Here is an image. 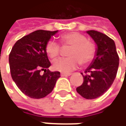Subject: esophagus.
<instances>
[{
  "label": "esophagus",
  "instance_id": "1",
  "mask_svg": "<svg viewBox=\"0 0 126 126\" xmlns=\"http://www.w3.org/2000/svg\"><path fill=\"white\" fill-rule=\"evenodd\" d=\"M61 77H68V76H70L71 74H67V73H61Z\"/></svg>",
  "mask_w": 126,
  "mask_h": 126
}]
</instances>
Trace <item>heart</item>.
Wrapping results in <instances>:
<instances>
[{"label": "heart", "mask_w": 126, "mask_h": 126, "mask_svg": "<svg viewBox=\"0 0 126 126\" xmlns=\"http://www.w3.org/2000/svg\"><path fill=\"white\" fill-rule=\"evenodd\" d=\"M62 47L70 46L65 58L59 59L53 63L55 70L62 73H69L81 64L85 66L90 63L95 55V46L93 42L78 32H70L60 36ZM47 55L52 60L57 59L61 53L60 44L54 41H49L45 46Z\"/></svg>", "instance_id": "b5f03b06"}]
</instances>
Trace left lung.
<instances>
[{
	"label": "left lung",
	"instance_id": "1",
	"mask_svg": "<svg viewBox=\"0 0 126 126\" xmlns=\"http://www.w3.org/2000/svg\"><path fill=\"white\" fill-rule=\"evenodd\" d=\"M87 33L95 41L98 49L93 62L85 74L82 73L84 81L77 88V92L86 99H94L101 96L112 85L119 66V56L112 38L95 31Z\"/></svg>",
	"mask_w": 126,
	"mask_h": 126
}]
</instances>
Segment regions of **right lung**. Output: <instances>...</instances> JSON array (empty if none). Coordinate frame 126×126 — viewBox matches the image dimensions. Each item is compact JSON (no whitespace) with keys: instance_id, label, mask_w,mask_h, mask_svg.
<instances>
[{"instance_id":"obj_1","label":"right lung","mask_w":126,"mask_h":126,"mask_svg":"<svg viewBox=\"0 0 126 126\" xmlns=\"http://www.w3.org/2000/svg\"><path fill=\"white\" fill-rule=\"evenodd\" d=\"M58 31L38 30L19 39L9 54L11 75L18 88L32 98L49 94L61 77L59 71H50L51 65L45 46ZM44 71L41 75L40 72Z\"/></svg>"}]
</instances>
